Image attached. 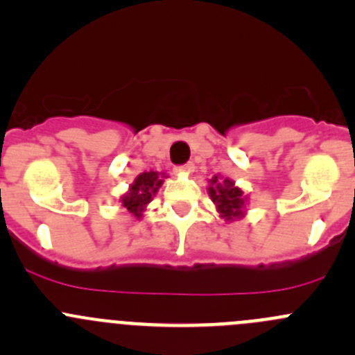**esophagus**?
<instances>
[{
	"instance_id": "34e87169",
	"label": "esophagus",
	"mask_w": 355,
	"mask_h": 355,
	"mask_svg": "<svg viewBox=\"0 0 355 355\" xmlns=\"http://www.w3.org/2000/svg\"><path fill=\"white\" fill-rule=\"evenodd\" d=\"M175 171H177V173H180V175H189V173H192V171H194V163H185V164H182V166L175 168Z\"/></svg>"
}]
</instances>
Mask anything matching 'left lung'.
I'll use <instances>...</instances> for the list:
<instances>
[{"label": "left lung", "mask_w": 355, "mask_h": 355, "mask_svg": "<svg viewBox=\"0 0 355 355\" xmlns=\"http://www.w3.org/2000/svg\"><path fill=\"white\" fill-rule=\"evenodd\" d=\"M207 194H209L221 218H225L227 221H234L244 216L247 198L242 189H239L230 178H218L214 175L209 180Z\"/></svg>", "instance_id": "8db88e82"}]
</instances>
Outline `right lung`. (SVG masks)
Returning <instances> with one entry per match:
<instances>
[{
  "label": "right lung",
  "instance_id": "obj_1",
  "mask_svg": "<svg viewBox=\"0 0 355 355\" xmlns=\"http://www.w3.org/2000/svg\"><path fill=\"white\" fill-rule=\"evenodd\" d=\"M163 178H166V175L157 173V171H144V173L137 175L127 194L121 196L120 200L123 207H127L128 213H132L134 216L142 218L146 206L151 202L157 189L163 185Z\"/></svg>",
  "mask_w": 355,
  "mask_h": 355
}]
</instances>
